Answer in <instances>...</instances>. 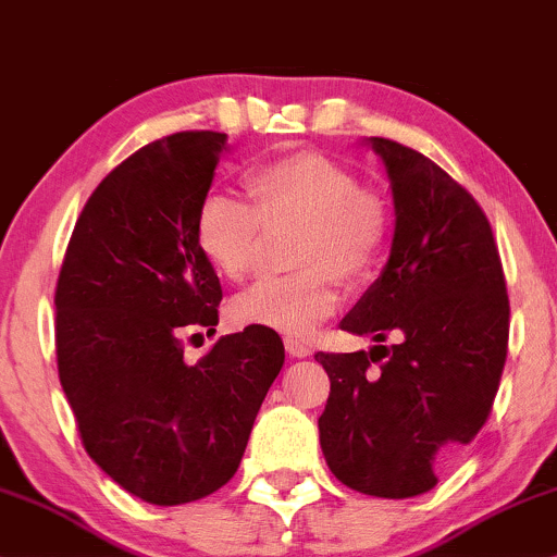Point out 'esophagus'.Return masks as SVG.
<instances>
[{
	"mask_svg": "<svg viewBox=\"0 0 557 557\" xmlns=\"http://www.w3.org/2000/svg\"><path fill=\"white\" fill-rule=\"evenodd\" d=\"M285 349H287V355L298 357V360H302V357H311V347H308L306 342L293 339V336H287L285 339Z\"/></svg>",
	"mask_w": 557,
	"mask_h": 557,
	"instance_id": "34e87169",
	"label": "esophagus"
}]
</instances>
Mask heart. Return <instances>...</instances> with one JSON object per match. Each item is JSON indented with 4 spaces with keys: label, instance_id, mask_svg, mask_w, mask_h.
Listing matches in <instances>:
<instances>
[{
    "label": "heart",
    "instance_id": "obj_1",
    "mask_svg": "<svg viewBox=\"0 0 557 557\" xmlns=\"http://www.w3.org/2000/svg\"><path fill=\"white\" fill-rule=\"evenodd\" d=\"M255 206L226 189H210L195 218V242L218 274L242 283L255 267L259 228L300 223L293 264L298 274L262 280L238 295V323L306 336L339 302L336 277H368L383 257L391 213L360 180L315 151H298L255 166L246 177Z\"/></svg>",
    "mask_w": 557,
    "mask_h": 557
}]
</instances>
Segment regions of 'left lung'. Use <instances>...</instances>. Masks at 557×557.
<instances>
[{
  "instance_id": "left-lung-1",
  "label": "left lung",
  "mask_w": 557,
  "mask_h": 557,
  "mask_svg": "<svg viewBox=\"0 0 557 557\" xmlns=\"http://www.w3.org/2000/svg\"><path fill=\"white\" fill-rule=\"evenodd\" d=\"M362 144L385 166L396 228L383 272L339 323L375 344L315 355L331 380L319 436L344 485L411 498L434 488L436 473L488 419L506 362L509 298L473 195L408 146Z\"/></svg>"
}]
</instances>
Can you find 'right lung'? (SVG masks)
<instances>
[{
	"instance_id": "obj_1",
	"label": "right lung",
	"mask_w": 557,
	"mask_h": 557,
	"mask_svg": "<svg viewBox=\"0 0 557 557\" xmlns=\"http://www.w3.org/2000/svg\"><path fill=\"white\" fill-rule=\"evenodd\" d=\"M226 138L174 133L112 169L76 221L55 285V360L82 445L146 504L197 502L234 478L285 362L283 339L264 326L185 360V334H215L223 298L195 218Z\"/></svg>"
}]
</instances>
